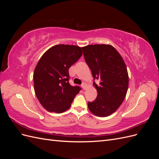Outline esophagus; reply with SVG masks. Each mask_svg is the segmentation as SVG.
<instances>
[{"instance_id": "1", "label": "esophagus", "mask_w": 159, "mask_h": 159, "mask_svg": "<svg viewBox=\"0 0 159 159\" xmlns=\"http://www.w3.org/2000/svg\"><path fill=\"white\" fill-rule=\"evenodd\" d=\"M81 88H83V89H86V88H87V84H86L85 83H82V84H81Z\"/></svg>"}]
</instances>
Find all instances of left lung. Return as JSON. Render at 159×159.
<instances>
[{"instance_id":"1","label":"left lung","mask_w":159,"mask_h":159,"mask_svg":"<svg viewBox=\"0 0 159 159\" xmlns=\"http://www.w3.org/2000/svg\"><path fill=\"white\" fill-rule=\"evenodd\" d=\"M90 68L98 96L88 102L90 111L98 117H107L116 111L125 98L129 76L127 66L119 53L109 44L88 45L81 48Z\"/></svg>"}]
</instances>
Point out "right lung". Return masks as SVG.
Segmentation results:
<instances>
[{
	"instance_id": "obj_1",
	"label": "right lung",
	"mask_w": 159,
	"mask_h": 159,
	"mask_svg": "<svg viewBox=\"0 0 159 159\" xmlns=\"http://www.w3.org/2000/svg\"><path fill=\"white\" fill-rule=\"evenodd\" d=\"M82 55L74 45L53 46L42 55L33 75L36 97L50 112L61 113L68 109L81 88L69 83V68Z\"/></svg>"
}]
</instances>
